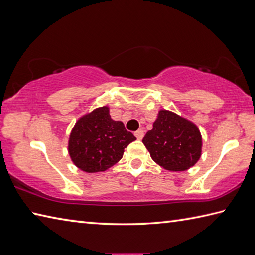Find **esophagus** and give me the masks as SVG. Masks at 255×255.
<instances>
[{"mask_svg":"<svg viewBox=\"0 0 255 255\" xmlns=\"http://www.w3.org/2000/svg\"><path fill=\"white\" fill-rule=\"evenodd\" d=\"M134 136H136V138L138 140H141L144 136V131L142 130V129H139V130H137L136 132H134Z\"/></svg>","mask_w":255,"mask_h":255,"instance_id":"1","label":"esophagus"}]
</instances>
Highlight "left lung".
I'll return each instance as SVG.
<instances>
[{
  "label": "left lung",
  "mask_w": 255,
  "mask_h": 255,
  "mask_svg": "<svg viewBox=\"0 0 255 255\" xmlns=\"http://www.w3.org/2000/svg\"><path fill=\"white\" fill-rule=\"evenodd\" d=\"M142 142L154 162L169 171H185L202 154V136L187 119L169 111H160L152 130Z\"/></svg>",
  "instance_id": "8db88e82"
}]
</instances>
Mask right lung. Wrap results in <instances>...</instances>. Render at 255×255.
I'll use <instances>...</instances> for the list:
<instances>
[{"instance_id": "right-lung-1", "label": "right lung", "mask_w": 255, "mask_h": 255, "mask_svg": "<svg viewBox=\"0 0 255 255\" xmlns=\"http://www.w3.org/2000/svg\"><path fill=\"white\" fill-rule=\"evenodd\" d=\"M136 137L122 122L113 121L107 106L80 118L70 134L69 153L73 163L88 173L110 169L123 158Z\"/></svg>"}]
</instances>
